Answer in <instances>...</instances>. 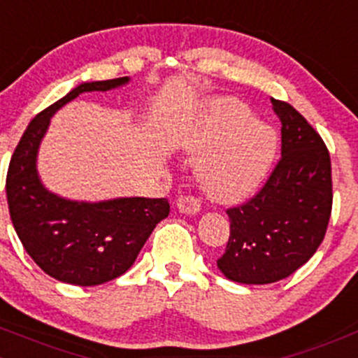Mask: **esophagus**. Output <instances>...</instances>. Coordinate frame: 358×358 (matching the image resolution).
Returning <instances> with one entry per match:
<instances>
[{"mask_svg": "<svg viewBox=\"0 0 358 358\" xmlns=\"http://www.w3.org/2000/svg\"><path fill=\"white\" fill-rule=\"evenodd\" d=\"M176 208L180 213H185V215H194L201 210V199L196 198V196H182V198L176 201Z\"/></svg>", "mask_w": 358, "mask_h": 358, "instance_id": "obj_1", "label": "esophagus"}]
</instances>
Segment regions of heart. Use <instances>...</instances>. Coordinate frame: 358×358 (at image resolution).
<instances>
[{"mask_svg":"<svg viewBox=\"0 0 358 358\" xmlns=\"http://www.w3.org/2000/svg\"><path fill=\"white\" fill-rule=\"evenodd\" d=\"M178 146L198 155L194 173L213 201H236L250 194L272 164L275 130L250 118L247 103L217 96L203 106L178 138Z\"/></svg>","mask_w":358,"mask_h":358,"instance_id":"b5f03b06","label":"heart"}]
</instances>
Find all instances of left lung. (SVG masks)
<instances>
[{"label": "left lung", "instance_id": "8db88e82", "mask_svg": "<svg viewBox=\"0 0 358 358\" xmlns=\"http://www.w3.org/2000/svg\"><path fill=\"white\" fill-rule=\"evenodd\" d=\"M280 120V159L255 198L228 208L229 240L217 266L242 285L286 279L316 252L332 212L325 143L293 106L272 99Z\"/></svg>", "mask_w": 358, "mask_h": 358}]
</instances>
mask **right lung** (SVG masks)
<instances>
[{
  "mask_svg": "<svg viewBox=\"0 0 358 358\" xmlns=\"http://www.w3.org/2000/svg\"><path fill=\"white\" fill-rule=\"evenodd\" d=\"M129 78L83 83L29 122L6 173L10 219L33 262L55 279L96 286L132 266L160 220L169 215L166 198L72 201L43 187L36 155L51 116L85 92H108Z\"/></svg>",
  "mask_w": 358,
  "mask_h": 358,
  "instance_id": "right-lung-1",
  "label": "right lung"
}]
</instances>
